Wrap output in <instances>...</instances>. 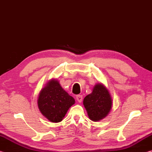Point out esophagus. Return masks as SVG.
Instances as JSON below:
<instances>
[{
	"label": "esophagus",
	"mask_w": 152,
	"mask_h": 152,
	"mask_svg": "<svg viewBox=\"0 0 152 152\" xmlns=\"http://www.w3.org/2000/svg\"><path fill=\"white\" fill-rule=\"evenodd\" d=\"M76 100L78 101V102H81L82 101V96L80 94H78L76 95Z\"/></svg>",
	"instance_id": "obj_1"
}]
</instances>
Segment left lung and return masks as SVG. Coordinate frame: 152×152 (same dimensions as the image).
Instances as JSON below:
<instances>
[{
    "label": "left lung",
    "instance_id": "obj_1",
    "mask_svg": "<svg viewBox=\"0 0 152 152\" xmlns=\"http://www.w3.org/2000/svg\"><path fill=\"white\" fill-rule=\"evenodd\" d=\"M83 104L90 119L97 121L109 113L112 100L107 89L102 84H99L94 86L91 94L84 98Z\"/></svg>",
    "mask_w": 152,
    "mask_h": 152
}]
</instances>
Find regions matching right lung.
Masks as SVG:
<instances>
[{"mask_svg": "<svg viewBox=\"0 0 152 152\" xmlns=\"http://www.w3.org/2000/svg\"><path fill=\"white\" fill-rule=\"evenodd\" d=\"M75 100L61 88L57 80H51L41 91L38 98V107L48 120L58 123L65 117Z\"/></svg>", "mask_w": 152, "mask_h": 152, "instance_id": "1", "label": "right lung"}]
</instances>
